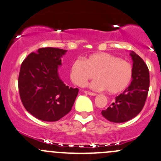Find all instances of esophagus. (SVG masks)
Here are the masks:
<instances>
[{"mask_svg": "<svg viewBox=\"0 0 161 161\" xmlns=\"http://www.w3.org/2000/svg\"><path fill=\"white\" fill-rule=\"evenodd\" d=\"M85 93H86V94H88V95H90V96H96L97 95V93H93V92H90V91H85Z\"/></svg>", "mask_w": 161, "mask_h": 161, "instance_id": "1", "label": "esophagus"}]
</instances>
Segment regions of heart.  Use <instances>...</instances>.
Segmentation results:
<instances>
[{
	"mask_svg": "<svg viewBox=\"0 0 161 161\" xmlns=\"http://www.w3.org/2000/svg\"><path fill=\"white\" fill-rule=\"evenodd\" d=\"M71 79L76 85L85 86L96 77L98 79L91 84L97 90H107L115 94L124 91L131 82L134 68L131 64L117 56L100 53L89 56L85 60L77 59L71 67Z\"/></svg>",
	"mask_w": 161,
	"mask_h": 161,
	"instance_id": "heart-1",
	"label": "heart"
}]
</instances>
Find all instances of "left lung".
<instances>
[{"label": "left lung", "instance_id": "obj_1", "mask_svg": "<svg viewBox=\"0 0 161 161\" xmlns=\"http://www.w3.org/2000/svg\"><path fill=\"white\" fill-rule=\"evenodd\" d=\"M133 60L134 75L130 85L106 110L103 116L110 122L124 123L135 118L143 108L149 88V72L144 60L135 52L130 53Z\"/></svg>", "mask_w": 161, "mask_h": 161}]
</instances>
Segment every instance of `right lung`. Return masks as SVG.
<instances>
[{
  "mask_svg": "<svg viewBox=\"0 0 161 161\" xmlns=\"http://www.w3.org/2000/svg\"><path fill=\"white\" fill-rule=\"evenodd\" d=\"M67 50L46 47L31 53L23 61L19 75L20 99L29 113L38 119L54 122L71 110L79 89L60 79L58 67Z\"/></svg>",
  "mask_w": 161,
  "mask_h": 161,
  "instance_id": "right-lung-1",
  "label": "right lung"
}]
</instances>
